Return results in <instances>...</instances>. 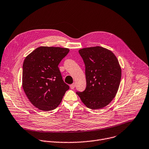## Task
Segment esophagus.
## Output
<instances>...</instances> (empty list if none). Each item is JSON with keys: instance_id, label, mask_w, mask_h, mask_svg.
<instances>
[{"instance_id": "1", "label": "esophagus", "mask_w": 149, "mask_h": 149, "mask_svg": "<svg viewBox=\"0 0 149 149\" xmlns=\"http://www.w3.org/2000/svg\"><path fill=\"white\" fill-rule=\"evenodd\" d=\"M70 88L72 89H73L74 88H75V85L74 84H72V85H70Z\"/></svg>"}]
</instances>
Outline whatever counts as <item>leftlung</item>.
Returning a JSON list of instances; mask_svg holds the SVG:
<instances>
[{"instance_id": "1", "label": "left lung", "mask_w": 149, "mask_h": 149, "mask_svg": "<svg viewBox=\"0 0 149 149\" xmlns=\"http://www.w3.org/2000/svg\"><path fill=\"white\" fill-rule=\"evenodd\" d=\"M79 53L85 65L86 87L76 93L88 108H102L118 90L121 78L119 62L112 52L100 46L82 48Z\"/></svg>"}]
</instances>
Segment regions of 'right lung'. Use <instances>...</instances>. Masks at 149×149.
I'll return each mask as SVG.
<instances>
[{"instance_id":"add662e5","label":"right lung","mask_w":149,"mask_h":149,"mask_svg":"<svg viewBox=\"0 0 149 149\" xmlns=\"http://www.w3.org/2000/svg\"><path fill=\"white\" fill-rule=\"evenodd\" d=\"M69 52L65 48L40 47L25 58L22 87L29 101L39 109H56L69 89L58 67Z\"/></svg>"}]
</instances>
